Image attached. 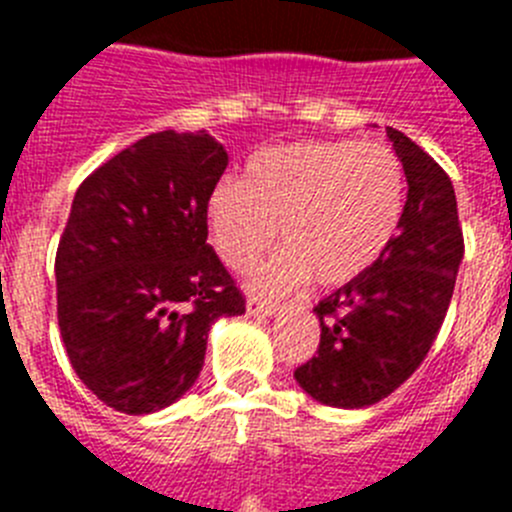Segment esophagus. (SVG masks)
<instances>
[{"label": "esophagus", "instance_id": "34e87169", "mask_svg": "<svg viewBox=\"0 0 512 512\" xmlns=\"http://www.w3.org/2000/svg\"><path fill=\"white\" fill-rule=\"evenodd\" d=\"M246 310H248V315H253V318H271V315H277L282 307L274 305V302H261L253 297V300L246 302Z\"/></svg>", "mask_w": 512, "mask_h": 512}]
</instances>
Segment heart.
<instances>
[{"mask_svg":"<svg viewBox=\"0 0 512 512\" xmlns=\"http://www.w3.org/2000/svg\"><path fill=\"white\" fill-rule=\"evenodd\" d=\"M405 210V171L382 143L302 140L264 148L243 179H223L207 197L205 225L217 259L248 271V289L282 295L310 277L325 287L359 279L390 248Z\"/></svg>","mask_w":512,"mask_h":512,"instance_id":"b5f03b06","label":"heart"}]
</instances>
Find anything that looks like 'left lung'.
Here are the masks:
<instances>
[{"label":"left lung","mask_w":512,"mask_h":512,"mask_svg":"<svg viewBox=\"0 0 512 512\" xmlns=\"http://www.w3.org/2000/svg\"><path fill=\"white\" fill-rule=\"evenodd\" d=\"M408 179L390 248L372 269L318 302V356L295 372L315 402L359 410L384 400L423 364L436 341L464 238L446 171L405 133L387 128Z\"/></svg>","instance_id":"1"}]
</instances>
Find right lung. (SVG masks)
<instances>
[{
    "instance_id": "1",
    "label": "right lung",
    "mask_w": 512,
    "mask_h": 512,
    "mask_svg": "<svg viewBox=\"0 0 512 512\" xmlns=\"http://www.w3.org/2000/svg\"><path fill=\"white\" fill-rule=\"evenodd\" d=\"M225 166L205 130H161L76 189L56 253L58 328L107 408H169L200 377L212 323L246 312L207 246L205 205Z\"/></svg>"
}]
</instances>
